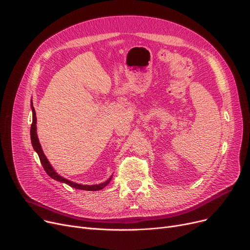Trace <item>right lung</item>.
Masks as SVG:
<instances>
[{
	"label": "right lung",
	"mask_w": 250,
	"mask_h": 250,
	"mask_svg": "<svg viewBox=\"0 0 250 250\" xmlns=\"http://www.w3.org/2000/svg\"><path fill=\"white\" fill-rule=\"evenodd\" d=\"M31 108H32V125H31V128H30V137H31V143H32V147L34 149V151L37 153L39 159H41V162L45 170V172L47 173V175L49 177H51L52 179H55L57 181H60V182H62V183H65V185L70 186L71 188H77V189H82V190H91V191H94V190H100L102 189L103 188L106 187L108 183L110 182L112 176H110L106 181H104L102 183H99V185H93V186H86V185H80V183H77V182H74V181H71L67 178H64L62 176H61L56 170L54 169V167H52L49 163V161L47 160L46 156L44 155L42 149V146H41V143H39V140H38V137H37V134H36V113H35V110H34V107L33 105L31 104Z\"/></svg>",
	"instance_id": "right-lung-1"
}]
</instances>
